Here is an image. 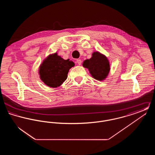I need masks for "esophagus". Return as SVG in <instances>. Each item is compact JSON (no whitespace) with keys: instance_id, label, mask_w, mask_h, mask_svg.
I'll use <instances>...</instances> for the list:
<instances>
[{"instance_id":"esophagus-1","label":"esophagus","mask_w":155,"mask_h":155,"mask_svg":"<svg viewBox=\"0 0 155 155\" xmlns=\"http://www.w3.org/2000/svg\"><path fill=\"white\" fill-rule=\"evenodd\" d=\"M77 64L79 65V66H80L81 64V63H82V61H81V60L80 59H77Z\"/></svg>"}]
</instances>
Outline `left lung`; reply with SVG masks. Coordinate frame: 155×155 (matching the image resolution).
I'll use <instances>...</instances> for the list:
<instances>
[{
	"label": "left lung",
	"instance_id": "left-lung-1",
	"mask_svg": "<svg viewBox=\"0 0 155 155\" xmlns=\"http://www.w3.org/2000/svg\"><path fill=\"white\" fill-rule=\"evenodd\" d=\"M82 66L88 68L92 77L98 81L104 80L110 70L109 60L99 52H94L91 58L84 61Z\"/></svg>",
	"mask_w": 155,
	"mask_h": 155
}]
</instances>
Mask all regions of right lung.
Segmentation results:
<instances>
[{
	"mask_svg": "<svg viewBox=\"0 0 155 155\" xmlns=\"http://www.w3.org/2000/svg\"><path fill=\"white\" fill-rule=\"evenodd\" d=\"M74 66L73 61L61 58L57 53L51 54L39 66L40 79L49 87H59L66 80L69 70Z\"/></svg>",
	"mask_w": 155,
	"mask_h": 155,
	"instance_id": "obj_1",
	"label": "right lung"
}]
</instances>
